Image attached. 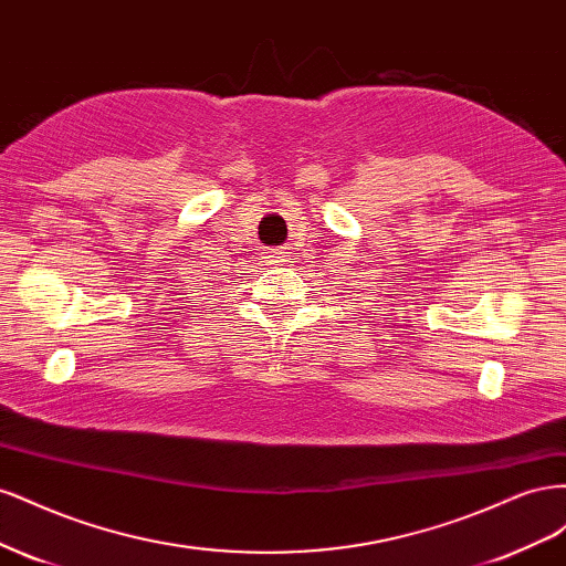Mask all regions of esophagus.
I'll return each mask as SVG.
<instances>
[{
  "instance_id": "esophagus-1",
  "label": "esophagus",
  "mask_w": 566,
  "mask_h": 566,
  "mask_svg": "<svg viewBox=\"0 0 566 566\" xmlns=\"http://www.w3.org/2000/svg\"><path fill=\"white\" fill-rule=\"evenodd\" d=\"M264 262H266V264H283V262H285V252H283L281 248H273V250L266 252Z\"/></svg>"
}]
</instances>
